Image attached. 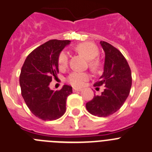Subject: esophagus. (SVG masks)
I'll use <instances>...</instances> for the list:
<instances>
[{
    "instance_id": "esophagus-1",
    "label": "esophagus",
    "mask_w": 152,
    "mask_h": 152,
    "mask_svg": "<svg viewBox=\"0 0 152 152\" xmlns=\"http://www.w3.org/2000/svg\"><path fill=\"white\" fill-rule=\"evenodd\" d=\"M83 91L82 88H73V91L76 92V91Z\"/></svg>"
}]
</instances>
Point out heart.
<instances>
[{"instance_id":"obj_1","label":"heart","mask_w":152,"mask_h":152,"mask_svg":"<svg viewBox=\"0 0 152 152\" xmlns=\"http://www.w3.org/2000/svg\"><path fill=\"white\" fill-rule=\"evenodd\" d=\"M75 49L79 54L83 55L88 60V64L93 69H97L100 66V62L96 57L99 54V49L95 44L89 42H81L75 47ZM59 69H64L66 68L69 63V56L65 51H62L58 55ZM91 76L88 72H72L66 78L67 83L74 87H82L84 86L86 82L90 79Z\"/></svg>"}]
</instances>
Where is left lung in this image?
Segmentation results:
<instances>
[{"mask_svg": "<svg viewBox=\"0 0 152 152\" xmlns=\"http://www.w3.org/2000/svg\"><path fill=\"white\" fill-rule=\"evenodd\" d=\"M105 52L103 73L94 86H104L100 96L94 95L86 103L88 113L98 117H107L121 108L130 94L132 85L131 70L121 52L105 41H100Z\"/></svg>", "mask_w": 152, "mask_h": 152, "instance_id": "1", "label": "left lung"}]
</instances>
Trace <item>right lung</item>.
Wrapping results in <instances>:
<instances>
[{
	"label": "right lung",
	"mask_w": 152,
	"mask_h": 152,
	"mask_svg": "<svg viewBox=\"0 0 152 152\" xmlns=\"http://www.w3.org/2000/svg\"><path fill=\"white\" fill-rule=\"evenodd\" d=\"M69 42L51 39L38 46L28 55L21 69L22 97L30 111L43 121L61 117L66 111V97L73 93L71 86L66 85L55 91L49 87L59 73V54Z\"/></svg>",
	"instance_id": "1"
}]
</instances>
